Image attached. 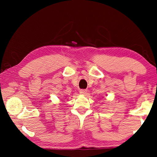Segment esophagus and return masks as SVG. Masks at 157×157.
Here are the masks:
<instances>
[{
  "label": "esophagus",
  "instance_id": "obj_1",
  "mask_svg": "<svg viewBox=\"0 0 157 157\" xmlns=\"http://www.w3.org/2000/svg\"><path fill=\"white\" fill-rule=\"evenodd\" d=\"M79 93H80L81 94H83L85 95L87 93V90H85V89H81L79 90Z\"/></svg>",
  "mask_w": 157,
  "mask_h": 157
}]
</instances>
